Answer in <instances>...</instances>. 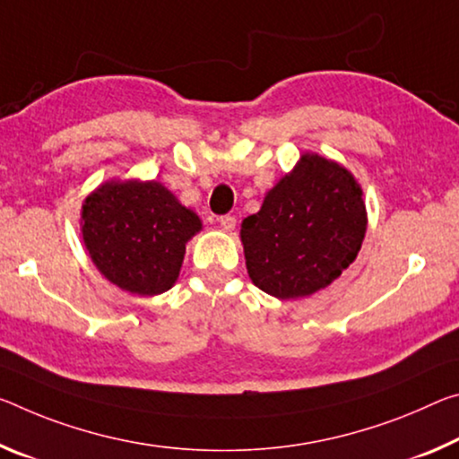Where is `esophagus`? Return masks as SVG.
I'll return each mask as SVG.
<instances>
[{
  "label": "esophagus",
  "mask_w": 459,
  "mask_h": 459,
  "mask_svg": "<svg viewBox=\"0 0 459 459\" xmlns=\"http://www.w3.org/2000/svg\"><path fill=\"white\" fill-rule=\"evenodd\" d=\"M218 224H221L222 232H229V235H230V232L235 230V227H237V218L230 216V214L221 216V218H218Z\"/></svg>",
  "instance_id": "34e87169"
}]
</instances>
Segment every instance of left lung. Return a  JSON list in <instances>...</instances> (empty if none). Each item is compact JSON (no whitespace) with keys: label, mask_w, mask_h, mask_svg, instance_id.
I'll list each match as a JSON object with an SVG mask.
<instances>
[{"label":"left lung","mask_w":459,"mask_h":459,"mask_svg":"<svg viewBox=\"0 0 459 459\" xmlns=\"http://www.w3.org/2000/svg\"><path fill=\"white\" fill-rule=\"evenodd\" d=\"M366 230L368 210L353 173L304 152L241 224L247 273L280 300L312 296L353 264Z\"/></svg>","instance_id":"8db88e82"}]
</instances>
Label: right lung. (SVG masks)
I'll list each match as a JSON object with an SVG mask.
<instances>
[{"label":"right lung","mask_w":459,"mask_h":459,"mask_svg":"<svg viewBox=\"0 0 459 459\" xmlns=\"http://www.w3.org/2000/svg\"><path fill=\"white\" fill-rule=\"evenodd\" d=\"M83 245L108 281L138 296L173 288L202 221L161 181L110 179L82 204Z\"/></svg>","instance_id":"add662e5"}]
</instances>
